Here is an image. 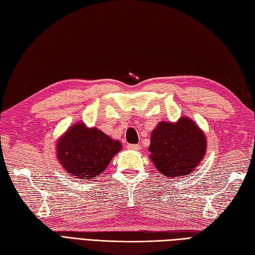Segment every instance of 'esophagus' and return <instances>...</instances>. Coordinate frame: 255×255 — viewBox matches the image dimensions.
I'll list each match as a JSON object with an SVG mask.
<instances>
[{
	"mask_svg": "<svg viewBox=\"0 0 255 255\" xmlns=\"http://www.w3.org/2000/svg\"><path fill=\"white\" fill-rule=\"evenodd\" d=\"M127 148L130 149V150H136V151H138V150L141 149V145H140V144H128Z\"/></svg>",
	"mask_w": 255,
	"mask_h": 255,
	"instance_id": "obj_1",
	"label": "esophagus"
}]
</instances>
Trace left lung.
<instances>
[{"instance_id":"left-lung-1","label":"left lung","mask_w":255,"mask_h":255,"mask_svg":"<svg viewBox=\"0 0 255 255\" xmlns=\"http://www.w3.org/2000/svg\"><path fill=\"white\" fill-rule=\"evenodd\" d=\"M207 140L191 118L160 122L152 133L149 151L156 170L167 178L192 174L203 160Z\"/></svg>"}]
</instances>
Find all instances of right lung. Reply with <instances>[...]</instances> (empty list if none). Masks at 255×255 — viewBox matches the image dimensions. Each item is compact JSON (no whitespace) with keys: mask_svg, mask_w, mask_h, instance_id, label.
<instances>
[{"mask_svg":"<svg viewBox=\"0 0 255 255\" xmlns=\"http://www.w3.org/2000/svg\"><path fill=\"white\" fill-rule=\"evenodd\" d=\"M122 143L83 123L70 127L57 143V158L74 180L92 181L104 172Z\"/></svg>","mask_w":255,"mask_h":255,"instance_id":"obj_1","label":"right lung"}]
</instances>
